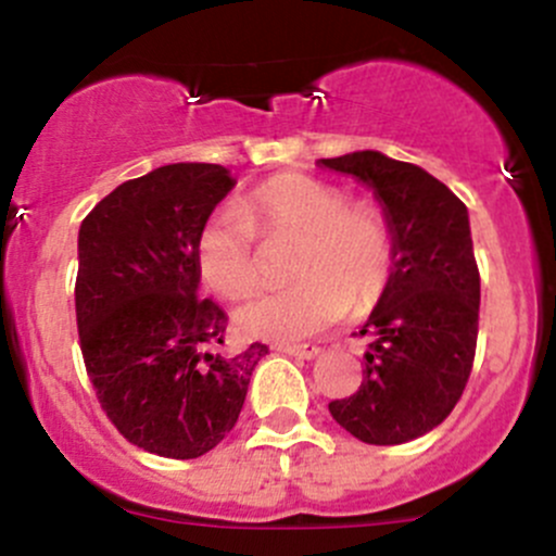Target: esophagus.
I'll list each match as a JSON object with an SVG mask.
<instances>
[{
	"label": "esophagus",
	"instance_id": "obj_1",
	"mask_svg": "<svg viewBox=\"0 0 556 556\" xmlns=\"http://www.w3.org/2000/svg\"><path fill=\"white\" fill-rule=\"evenodd\" d=\"M277 352L288 354V356H298V359H314L319 354L317 346H308V343H277Z\"/></svg>",
	"mask_w": 556,
	"mask_h": 556
}]
</instances>
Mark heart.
<instances>
[{"label":"heart","instance_id":"b5f03b06","mask_svg":"<svg viewBox=\"0 0 556 556\" xmlns=\"http://www.w3.org/2000/svg\"><path fill=\"white\" fill-rule=\"evenodd\" d=\"M263 242L295 239L293 285L237 312L244 336L293 341L372 312L391 282L394 239L376 204L346 200L338 186L306 173H277L255 186L239 210H215L194 242L202 282L226 301L261 288Z\"/></svg>","mask_w":556,"mask_h":556}]
</instances>
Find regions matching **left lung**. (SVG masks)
<instances>
[{"instance_id":"left-lung-1","label":"left lung","mask_w":556,"mask_h":556,"mask_svg":"<svg viewBox=\"0 0 556 556\" xmlns=\"http://www.w3.org/2000/svg\"><path fill=\"white\" fill-rule=\"evenodd\" d=\"M383 204L394 239L391 282L359 336L362 386L330 416L367 445H402L440 426L469 381L479 330V268L466 204L434 175L381 151L319 160Z\"/></svg>"}]
</instances>
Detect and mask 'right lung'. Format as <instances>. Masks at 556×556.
<instances>
[{"mask_svg": "<svg viewBox=\"0 0 556 556\" xmlns=\"http://www.w3.org/2000/svg\"><path fill=\"white\" fill-rule=\"evenodd\" d=\"M233 189L220 165L178 162L125 180L79 226L77 327L111 424L162 458H200L237 424L266 343L220 354L229 317L200 298L194 242Z\"/></svg>", "mask_w": 556, "mask_h": 556, "instance_id": "obj_1", "label": "right lung"}]
</instances>
